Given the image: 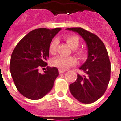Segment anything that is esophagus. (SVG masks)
<instances>
[{"instance_id": "esophagus-1", "label": "esophagus", "mask_w": 121, "mask_h": 121, "mask_svg": "<svg viewBox=\"0 0 121 121\" xmlns=\"http://www.w3.org/2000/svg\"><path fill=\"white\" fill-rule=\"evenodd\" d=\"M65 71H66V70H63V69H59V73H60V74L64 73H65Z\"/></svg>"}]
</instances>
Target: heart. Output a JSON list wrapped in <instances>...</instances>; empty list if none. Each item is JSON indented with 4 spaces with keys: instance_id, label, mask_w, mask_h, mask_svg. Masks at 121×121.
<instances>
[{
    "instance_id": "heart-1",
    "label": "heart",
    "mask_w": 121,
    "mask_h": 121,
    "mask_svg": "<svg viewBox=\"0 0 121 121\" xmlns=\"http://www.w3.org/2000/svg\"><path fill=\"white\" fill-rule=\"evenodd\" d=\"M66 41L68 45L73 49H76L80 45V39L76 35H69L66 37ZM58 45V40L55 39L51 42L49 47V51L51 54H54L56 50ZM76 54L79 57H82L84 56V52L82 50H79L76 51ZM51 64L54 67L60 69H66L70 67L71 66L74 65L76 64V60L73 57H63L58 56L56 57L51 61Z\"/></svg>"
}]
</instances>
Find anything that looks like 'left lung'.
Returning a JSON list of instances; mask_svg holds the SVG:
<instances>
[{"label": "left lung", "mask_w": 121, "mask_h": 121, "mask_svg": "<svg viewBox=\"0 0 121 121\" xmlns=\"http://www.w3.org/2000/svg\"><path fill=\"white\" fill-rule=\"evenodd\" d=\"M66 30L78 34L87 48V59L80 67L84 74L77 75L76 81L69 86L70 91L79 102L90 104L104 95L110 80L111 65L106 48L98 36L82 28Z\"/></svg>", "instance_id": "8db88e82"}]
</instances>
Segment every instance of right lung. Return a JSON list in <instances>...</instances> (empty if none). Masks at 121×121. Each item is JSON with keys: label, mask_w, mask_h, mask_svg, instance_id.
Segmentation results:
<instances>
[{"label": "right lung", "mask_w": 121, "mask_h": 121, "mask_svg": "<svg viewBox=\"0 0 121 121\" xmlns=\"http://www.w3.org/2000/svg\"><path fill=\"white\" fill-rule=\"evenodd\" d=\"M61 28H41L32 30L20 41L11 56L10 73L20 93L31 100L45 96L54 86L59 75L55 67H48L41 74L40 67L47 65L45 61L49 57L52 40Z\"/></svg>", "instance_id": "obj_1"}]
</instances>
